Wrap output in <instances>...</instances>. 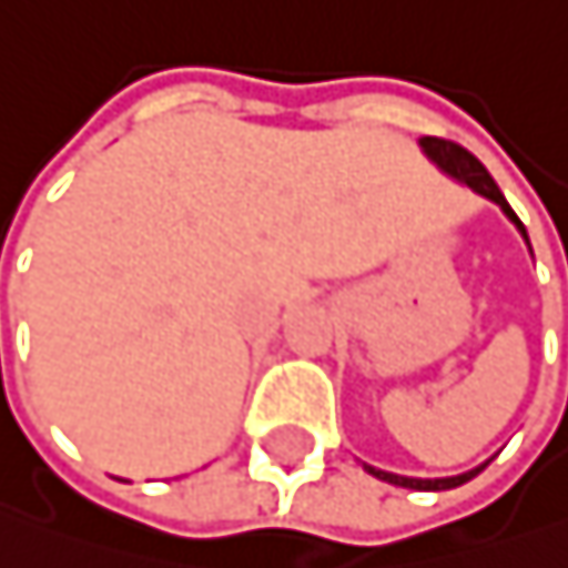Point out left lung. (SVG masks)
<instances>
[{"mask_svg": "<svg viewBox=\"0 0 568 568\" xmlns=\"http://www.w3.org/2000/svg\"><path fill=\"white\" fill-rule=\"evenodd\" d=\"M423 149H426V156H429L433 163H439L446 173H453L456 180H464L467 186H474L477 193H484L487 201H494L500 211H505V214L518 224V231L525 234V224L518 221V214H515V211H511V204L505 201V193H500V186L494 183V176L484 170V163L474 156V152H467L460 142L436 139V135H426V139H423ZM525 237H528V234H525ZM484 467H487V464H484ZM484 467L467 470V474H460V477H439V480L398 477V474H385V470H375V467H367V474H375V477H382V480H388V484H398V487H412V490H449V487H460V484H467L470 477H477Z\"/></svg>", "mask_w": 568, "mask_h": 568, "instance_id": "8db88e82", "label": "left lung"}]
</instances>
